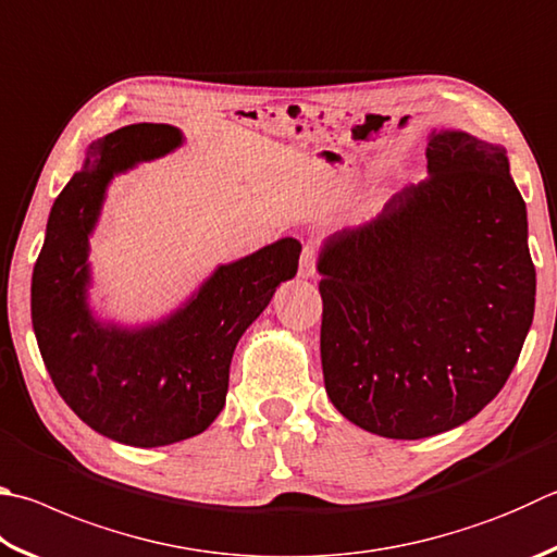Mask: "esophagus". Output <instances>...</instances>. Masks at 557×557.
I'll use <instances>...</instances> for the list:
<instances>
[{"label": "esophagus", "mask_w": 557, "mask_h": 557, "mask_svg": "<svg viewBox=\"0 0 557 557\" xmlns=\"http://www.w3.org/2000/svg\"><path fill=\"white\" fill-rule=\"evenodd\" d=\"M299 275L301 277H313L317 275V248L305 246L299 260Z\"/></svg>", "instance_id": "esophagus-1"}]
</instances>
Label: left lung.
Returning a JSON list of instances; mask_svg holds the SVG:
<instances>
[{
	"instance_id": "left-lung-1",
	"label": "left lung",
	"mask_w": 557,
	"mask_h": 557,
	"mask_svg": "<svg viewBox=\"0 0 557 557\" xmlns=\"http://www.w3.org/2000/svg\"><path fill=\"white\" fill-rule=\"evenodd\" d=\"M429 177L319 256L321 366L343 417L384 438L450 431L509 380L535 307L507 150L431 131Z\"/></svg>"
}]
</instances>
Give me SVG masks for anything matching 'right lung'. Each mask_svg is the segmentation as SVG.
Returning a JSON list of instances; mask_svg holds the SVG:
<instances>
[{
    "label": "right lung",
    "mask_w": 557,
    "mask_h": 557,
    "mask_svg": "<svg viewBox=\"0 0 557 557\" xmlns=\"http://www.w3.org/2000/svg\"><path fill=\"white\" fill-rule=\"evenodd\" d=\"M182 144L180 128L131 124L95 140L50 209L32 280L40 358L65 404L89 429L136 448L207 431L226 404L236 343L297 275L301 244L280 238L219 265L185 307L140 329L102 323L87 305L89 236L114 175Z\"/></svg>",
    "instance_id": "right-lung-1"
}]
</instances>
